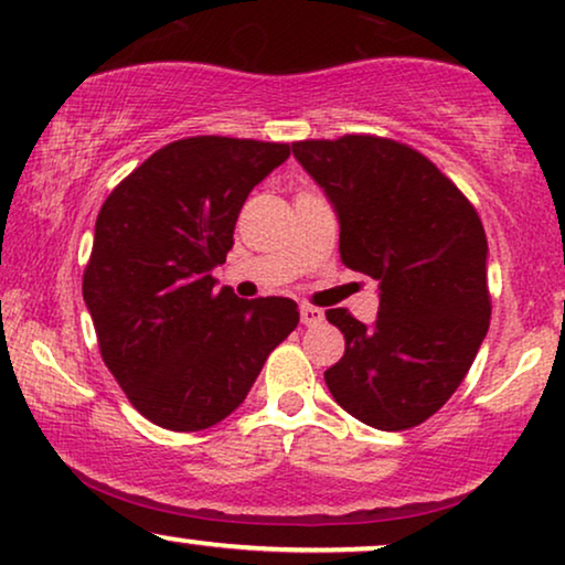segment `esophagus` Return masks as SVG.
<instances>
[{
    "label": "esophagus",
    "instance_id": "esophagus-1",
    "mask_svg": "<svg viewBox=\"0 0 565 565\" xmlns=\"http://www.w3.org/2000/svg\"><path fill=\"white\" fill-rule=\"evenodd\" d=\"M300 321H303L306 327H313V323L323 321V311H321V308H316V306L303 303V306H300Z\"/></svg>",
    "mask_w": 565,
    "mask_h": 565
}]
</instances>
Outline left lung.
Wrapping results in <instances>:
<instances>
[{
  "instance_id": "left-lung-1",
  "label": "left lung",
  "mask_w": 565,
  "mask_h": 565,
  "mask_svg": "<svg viewBox=\"0 0 565 565\" xmlns=\"http://www.w3.org/2000/svg\"><path fill=\"white\" fill-rule=\"evenodd\" d=\"M292 153L334 205L344 265L381 282L373 327L327 311L344 354L323 381L367 427L412 429L458 391L489 331L483 223L408 143L347 134L296 141Z\"/></svg>"
}]
</instances>
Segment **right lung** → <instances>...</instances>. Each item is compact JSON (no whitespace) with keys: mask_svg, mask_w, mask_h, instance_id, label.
I'll return each mask as SVG.
<instances>
[{"mask_svg":"<svg viewBox=\"0 0 565 565\" xmlns=\"http://www.w3.org/2000/svg\"><path fill=\"white\" fill-rule=\"evenodd\" d=\"M288 143L192 136L161 146L99 207L82 292L99 354L136 412L200 431L238 408L267 354L298 327L290 298L215 290L254 184Z\"/></svg>","mask_w":565,"mask_h":565,"instance_id":"add662e5","label":"right lung"}]
</instances>
